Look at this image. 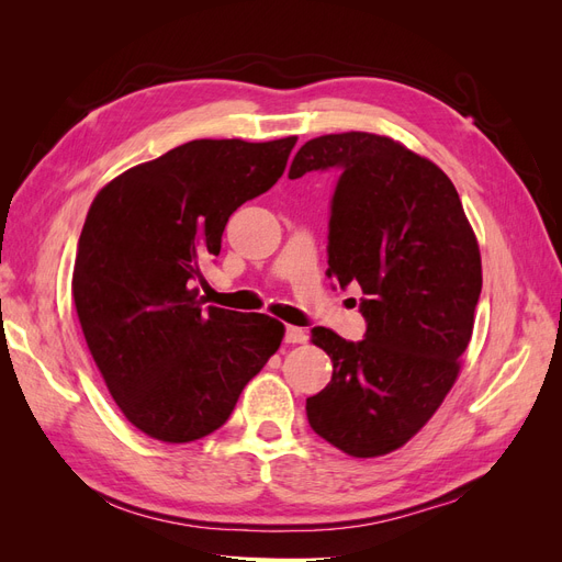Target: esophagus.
Segmentation results:
<instances>
[{
  "mask_svg": "<svg viewBox=\"0 0 562 562\" xmlns=\"http://www.w3.org/2000/svg\"><path fill=\"white\" fill-rule=\"evenodd\" d=\"M307 330H304V328H297V326H288L285 328V342L288 345H304V342H307Z\"/></svg>",
  "mask_w": 562,
  "mask_h": 562,
  "instance_id": "obj_1",
  "label": "esophagus"
}]
</instances>
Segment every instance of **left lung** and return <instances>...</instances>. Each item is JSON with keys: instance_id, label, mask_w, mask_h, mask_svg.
Returning a JSON list of instances; mask_svg holds the SVG:
<instances>
[{"instance_id": "left-lung-1", "label": "left lung", "mask_w": 562, "mask_h": 562, "mask_svg": "<svg viewBox=\"0 0 562 562\" xmlns=\"http://www.w3.org/2000/svg\"><path fill=\"white\" fill-rule=\"evenodd\" d=\"M339 171L330 201L328 279L361 285L359 342L314 328L328 386L307 398L312 429L351 457L405 446L452 389L481 297V250L450 178L375 133L304 143L288 178Z\"/></svg>"}]
</instances>
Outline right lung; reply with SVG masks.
I'll use <instances>...</instances> for the list:
<instances>
[{
  "label": "right lung",
  "instance_id": "obj_1",
  "mask_svg": "<svg viewBox=\"0 0 562 562\" xmlns=\"http://www.w3.org/2000/svg\"><path fill=\"white\" fill-rule=\"evenodd\" d=\"M297 138L192 140L128 168L93 199L72 297L89 351L126 419L190 443L229 419L283 339L265 314L203 307L196 281L229 215L265 194Z\"/></svg>",
  "mask_w": 562,
  "mask_h": 562
}]
</instances>
